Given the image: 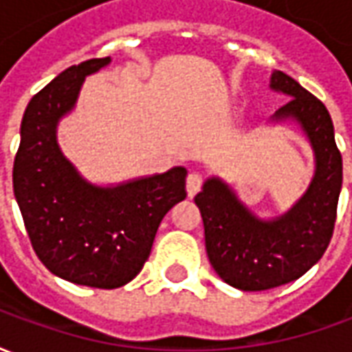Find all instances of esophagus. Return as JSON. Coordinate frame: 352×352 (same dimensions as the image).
Here are the masks:
<instances>
[{"instance_id": "esophagus-1", "label": "esophagus", "mask_w": 352, "mask_h": 352, "mask_svg": "<svg viewBox=\"0 0 352 352\" xmlns=\"http://www.w3.org/2000/svg\"><path fill=\"white\" fill-rule=\"evenodd\" d=\"M199 188H201V175L199 173H190L186 177V194H188V198H194L199 192Z\"/></svg>"}]
</instances>
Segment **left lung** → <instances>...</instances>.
<instances>
[{"label": "left lung", "mask_w": 352, "mask_h": 352, "mask_svg": "<svg viewBox=\"0 0 352 352\" xmlns=\"http://www.w3.org/2000/svg\"><path fill=\"white\" fill-rule=\"evenodd\" d=\"M270 90L290 98L267 126H296L313 153V177L285 213L258 217L224 179L207 177L196 194L206 251L230 287L258 292L287 285L317 264L330 243L343 164L328 109L287 73L273 69Z\"/></svg>", "instance_id": "8db88e82"}]
</instances>
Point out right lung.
<instances>
[{
	"mask_svg": "<svg viewBox=\"0 0 352 352\" xmlns=\"http://www.w3.org/2000/svg\"><path fill=\"white\" fill-rule=\"evenodd\" d=\"M111 64L94 58L72 65L28 103L12 168V190L30 241L56 277L92 288L130 283L151 254L156 230L186 198V168L122 183L88 181L58 143L85 79Z\"/></svg>",
	"mask_w": 352,
	"mask_h": 352,
	"instance_id": "obj_1",
	"label": "right lung"
}]
</instances>
